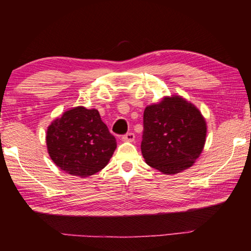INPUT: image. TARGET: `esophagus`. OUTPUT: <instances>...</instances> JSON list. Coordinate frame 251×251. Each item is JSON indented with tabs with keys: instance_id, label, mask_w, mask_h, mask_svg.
<instances>
[{
	"instance_id": "esophagus-1",
	"label": "esophagus",
	"mask_w": 251,
	"mask_h": 251,
	"mask_svg": "<svg viewBox=\"0 0 251 251\" xmlns=\"http://www.w3.org/2000/svg\"><path fill=\"white\" fill-rule=\"evenodd\" d=\"M124 142H134L135 141V134L134 133H127L122 137Z\"/></svg>"
}]
</instances>
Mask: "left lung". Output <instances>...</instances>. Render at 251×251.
I'll list each match as a JSON object with an SVG mask.
<instances>
[{
  "mask_svg": "<svg viewBox=\"0 0 251 251\" xmlns=\"http://www.w3.org/2000/svg\"><path fill=\"white\" fill-rule=\"evenodd\" d=\"M206 121L194 104L173 95L144 110L142 154L166 175L192 167L206 142Z\"/></svg>",
  "mask_w": 251,
  "mask_h": 251,
  "instance_id": "left-lung-1",
  "label": "left lung"
}]
</instances>
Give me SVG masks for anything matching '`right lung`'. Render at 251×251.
Wrapping results in <instances>:
<instances>
[{
	"mask_svg": "<svg viewBox=\"0 0 251 251\" xmlns=\"http://www.w3.org/2000/svg\"><path fill=\"white\" fill-rule=\"evenodd\" d=\"M46 146L58 168L84 178L108 164L117 144L99 110L77 106L50 123L46 131Z\"/></svg>",
	"mask_w": 251,
	"mask_h": 251,
	"instance_id": "obj_1",
	"label": "right lung"
}]
</instances>
